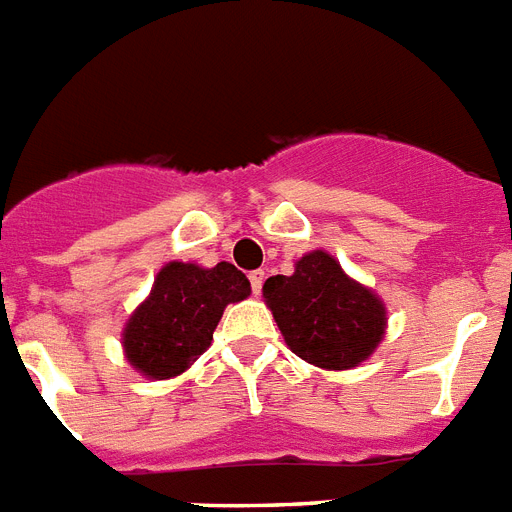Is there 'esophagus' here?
<instances>
[{
  "mask_svg": "<svg viewBox=\"0 0 512 512\" xmlns=\"http://www.w3.org/2000/svg\"><path fill=\"white\" fill-rule=\"evenodd\" d=\"M263 281H265V270H252V273H249L252 294H260V291H263Z\"/></svg>",
  "mask_w": 512,
  "mask_h": 512,
  "instance_id": "obj_1",
  "label": "esophagus"
}]
</instances>
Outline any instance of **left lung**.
Masks as SVG:
<instances>
[{"label":"left lung","instance_id":"8db88e82","mask_svg":"<svg viewBox=\"0 0 512 512\" xmlns=\"http://www.w3.org/2000/svg\"><path fill=\"white\" fill-rule=\"evenodd\" d=\"M263 296L286 346L315 367H356L385 336L388 315L380 296L346 276L322 249L296 260L291 276H270Z\"/></svg>","mask_w":512,"mask_h":512}]
</instances>
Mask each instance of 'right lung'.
<instances>
[{
    "instance_id": "right-lung-1",
    "label": "right lung",
    "mask_w": 512,
    "mask_h": 512,
    "mask_svg": "<svg viewBox=\"0 0 512 512\" xmlns=\"http://www.w3.org/2000/svg\"><path fill=\"white\" fill-rule=\"evenodd\" d=\"M249 291L247 276L231 263H166L122 330L127 362L150 380L182 375L210 346L226 304L242 302Z\"/></svg>"
}]
</instances>
